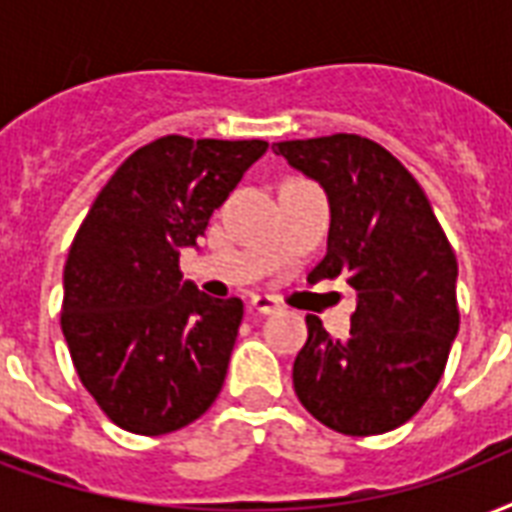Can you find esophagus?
Returning <instances> with one entry per match:
<instances>
[{
  "instance_id": "34e87169",
  "label": "esophagus",
  "mask_w": 512,
  "mask_h": 512,
  "mask_svg": "<svg viewBox=\"0 0 512 512\" xmlns=\"http://www.w3.org/2000/svg\"><path fill=\"white\" fill-rule=\"evenodd\" d=\"M252 308L257 314H273V311H279V303L271 295H252Z\"/></svg>"
}]
</instances>
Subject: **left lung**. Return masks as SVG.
Returning a JSON list of instances; mask_svg holds the SVG:
<instances>
[{
  "mask_svg": "<svg viewBox=\"0 0 512 512\" xmlns=\"http://www.w3.org/2000/svg\"><path fill=\"white\" fill-rule=\"evenodd\" d=\"M273 147L330 204L327 255L308 282L346 276L357 290L346 341L306 317L295 395L335 432H389L427 403L446 370L459 333L454 249L419 182L381 144L333 134Z\"/></svg>",
  "mask_w": 512,
  "mask_h": 512,
  "instance_id": "8db88e82",
  "label": "left lung"
}]
</instances>
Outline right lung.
Wrapping results in <instances>:
<instances>
[{
	"mask_svg": "<svg viewBox=\"0 0 512 512\" xmlns=\"http://www.w3.org/2000/svg\"><path fill=\"white\" fill-rule=\"evenodd\" d=\"M265 150L263 139L161 136L126 158L77 230L61 330L77 376L117 427L166 435L220 395L244 303L182 282L179 252L198 247Z\"/></svg>",
	"mask_w": 512,
	"mask_h": 512,
	"instance_id": "1",
	"label": "right lung"
}]
</instances>
